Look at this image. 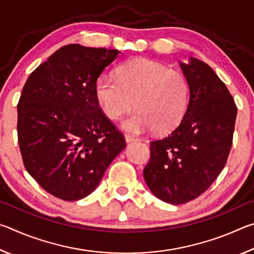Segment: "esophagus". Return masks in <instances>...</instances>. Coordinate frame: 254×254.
Wrapping results in <instances>:
<instances>
[{
  "label": "esophagus",
  "mask_w": 254,
  "mask_h": 254,
  "mask_svg": "<svg viewBox=\"0 0 254 254\" xmlns=\"http://www.w3.org/2000/svg\"><path fill=\"white\" fill-rule=\"evenodd\" d=\"M124 139H126V142H127V143L134 142V141H137V139H136L135 136L130 135V134H126V135H124Z\"/></svg>",
  "instance_id": "1"
}]
</instances>
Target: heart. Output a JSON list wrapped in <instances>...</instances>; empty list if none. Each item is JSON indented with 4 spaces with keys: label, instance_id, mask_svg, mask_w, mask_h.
Returning <instances> with one entry per match:
<instances>
[{
    "label": "heart",
    "instance_id": "heart-1",
    "mask_svg": "<svg viewBox=\"0 0 254 254\" xmlns=\"http://www.w3.org/2000/svg\"><path fill=\"white\" fill-rule=\"evenodd\" d=\"M95 96L107 118L118 120L133 106L137 110L121 122L126 131L141 133L156 128L169 132L186 114L189 87L186 78L160 63L135 59L118 69V78L102 76Z\"/></svg>",
    "mask_w": 254,
    "mask_h": 254
}]
</instances>
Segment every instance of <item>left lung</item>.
<instances>
[{
	"mask_svg": "<svg viewBox=\"0 0 254 254\" xmlns=\"http://www.w3.org/2000/svg\"><path fill=\"white\" fill-rule=\"evenodd\" d=\"M189 87L188 107L168 135L150 142L143 177L152 194L180 205L207 190L232 147L236 105L225 84L201 60L179 63Z\"/></svg>",
	"mask_w": 254,
	"mask_h": 254,
	"instance_id": "8db88e82",
	"label": "left lung"
}]
</instances>
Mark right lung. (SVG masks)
Segmentation results:
<instances>
[{"mask_svg": "<svg viewBox=\"0 0 254 254\" xmlns=\"http://www.w3.org/2000/svg\"><path fill=\"white\" fill-rule=\"evenodd\" d=\"M120 54L117 49L64 46L23 86L18 140L24 167L60 199L78 200L92 194L127 147L95 96L98 77Z\"/></svg>", "mask_w": 254, "mask_h": 254, "instance_id": "1", "label": "right lung"}]
</instances>
